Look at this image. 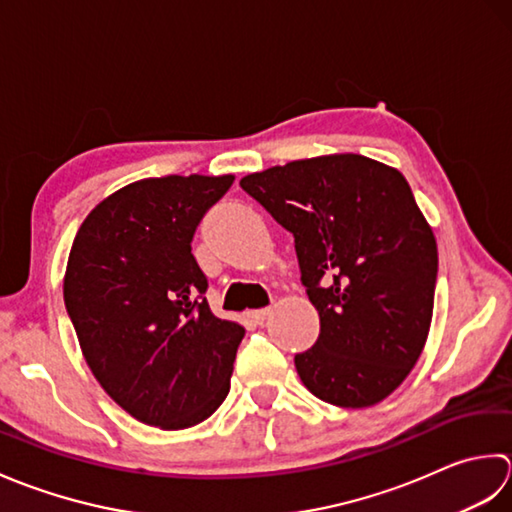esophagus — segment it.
I'll list each match as a JSON object with an SVG mask.
<instances>
[{
	"instance_id": "esophagus-1",
	"label": "esophagus",
	"mask_w": 512,
	"mask_h": 512,
	"mask_svg": "<svg viewBox=\"0 0 512 512\" xmlns=\"http://www.w3.org/2000/svg\"><path fill=\"white\" fill-rule=\"evenodd\" d=\"M271 314V309L269 307H265V309H254V311H247V316L252 318L256 325H263V322L267 320V316Z\"/></svg>"
}]
</instances>
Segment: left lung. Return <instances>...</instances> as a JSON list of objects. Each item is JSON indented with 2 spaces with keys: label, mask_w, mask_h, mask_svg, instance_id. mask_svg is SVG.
<instances>
[{
  "label": "left lung",
  "mask_w": 512,
  "mask_h": 512,
  "mask_svg": "<svg viewBox=\"0 0 512 512\" xmlns=\"http://www.w3.org/2000/svg\"><path fill=\"white\" fill-rule=\"evenodd\" d=\"M241 187L294 234L320 316L296 356L305 387L342 409L382 402L429 338L437 243L409 183L362 154H325L247 174Z\"/></svg>",
  "instance_id": "8db88e82"
}]
</instances>
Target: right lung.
I'll return each instance as SVG.
<instances>
[{"mask_svg": "<svg viewBox=\"0 0 512 512\" xmlns=\"http://www.w3.org/2000/svg\"><path fill=\"white\" fill-rule=\"evenodd\" d=\"M234 174L161 176L121 187L72 241L64 302L97 382L163 431L203 422L229 393L245 327L212 314L192 256L203 214Z\"/></svg>", "mask_w": 512, "mask_h": 512, "instance_id": "right-lung-1", "label": "right lung"}]
</instances>
